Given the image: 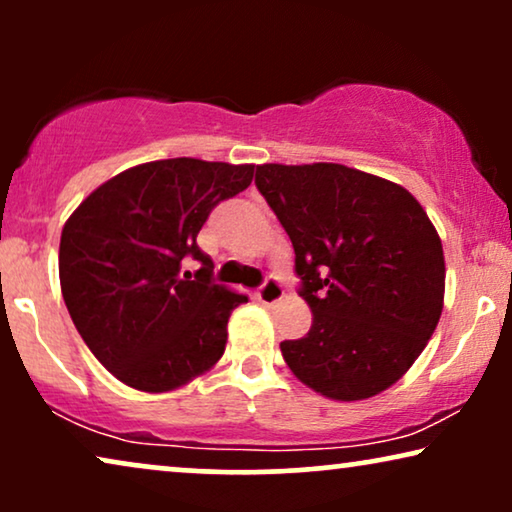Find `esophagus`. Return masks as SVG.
<instances>
[{
  "mask_svg": "<svg viewBox=\"0 0 512 512\" xmlns=\"http://www.w3.org/2000/svg\"><path fill=\"white\" fill-rule=\"evenodd\" d=\"M258 300H261L263 305H275L277 300H282V296H284V289H282V284L277 282V279H272V277H268L263 282V286L261 289H258Z\"/></svg>",
  "mask_w": 512,
  "mask_h": 512,
  "instance_id": "1",
  "label": "esophagus"
}]
</instances>
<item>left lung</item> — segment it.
Instances as JSON below:
<instances>
[{
  "instance_id": "obj_1",
  "label": "left lung",
  "mask_w": 512,
  "mask_h": 512,
  "mask_svg": "<svg viewBox=\"0 0 512 512\" xmlns=\"http://www.w3.org/2000/svg\"><path fill=\"white\" fill-rule=\"evenodd\" d=\"M256 186L296 251L305 338L279 349L300 382L363 401L408 373L445 298L443 244L403 186L338 163L256 167Z\"/></svg>"
}]
</instances>
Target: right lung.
<instances>
[{
  "instance_id": "right-lung-1",
  "label": "right lung",
  "mask_w": 512,
  "mask_h": 512,
  "mask_svg": "<svg viewBox=\"0 0 512 512\" xmlns=\"http://www.w3.org/2000/svg\"><path fill=\"white\" fill-rule=\"evenodd\" d=\"M256 165L167 158L97 186L60 237V289L95 359L132 389L163 394L216 366L228 319L247 296L212 284L195 237L221 200L242 193ZM184 257L201 263L180 277Z\"/></svg>"
}]
</instances>
